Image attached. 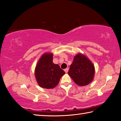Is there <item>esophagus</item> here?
<instances>
[{
	"label": "esophagus",
	"mask_w": 121,
	"mask_h": 121,
	"mask_svg": "<svg viewBox=\"0 0 121 121\" xmlns=\"http://www.w3.org/2000/svg\"><path fill=\"white\" fill-rule=\"evenodd\" d=\"M64 70H65V73H68V68H66V69H65Z\"/></svg>",
	"instance_id": "1"
}]
</instances>
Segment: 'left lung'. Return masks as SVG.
Listing matches in <instances>:
<instances>
[{
  "label": "left lung",
  "mask_w": 121,
  "mask_h": 121,
  "mask_svg": "<svg viewBox=\"0 0 121 121\" xmlns=\"http://www.w3.org/2000/svg\"><path fill=\"white\" fill-rule=\"evenodd\" d=\"M68 73L76 84L85 86L93 80L95 68L86 56L79 53L73 58Z\"/></svg>",
  "instance_id": "1"
}]
</instances>
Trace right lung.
I'll return each instance as SVG.
<instances>
[{"instance_id":"right-lung-1","label":"right lung","mask_w":121,"mask_h":121,"mask_svg":"<svg viewBox=\"0 0 121 121\" xmlns=\"http://www.w3.org/2000/svg\"><path fill=\"white\" fill-rule=\"evenodd\" d=\"M53 56L52 53H44L36 65L35 76L41 87L48 89L55 87L65 73L59 65L53 62Z\"/></svg>"}]
</instances>
